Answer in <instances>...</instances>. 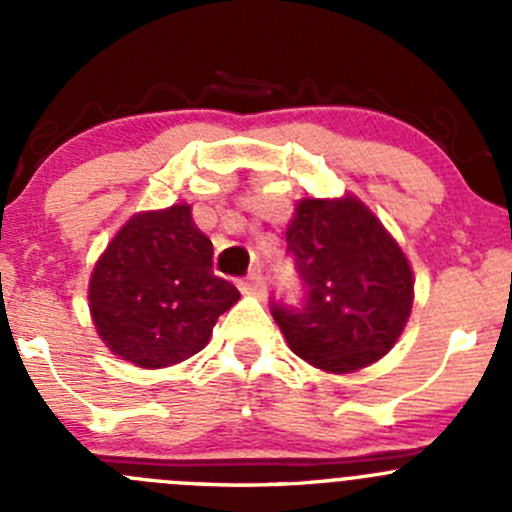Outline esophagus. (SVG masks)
Masks as SVG:
<instances>
[{
  "mask_svg": "<svg viewBox=\"0 0 512 512\" xmlns=\"http://www.w3.org/2000/svg\"><path fill=\"white\" fill-rule=\"evenodd\" d=\"M242 292L255 294V297H265L267 282H265V277H262L260 267H255V270H252L250 275H247L245 280H242Z\"/></svg>",
  "mask_w": 512,
  "mask_h": 512,
  "instance_id": "obj_1",
  "label": "esophagus"
}]
</instances>
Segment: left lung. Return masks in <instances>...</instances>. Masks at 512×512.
<instances>
[{"instance_id": "obj_1", "label": "left lung", "mask_w": 512, "mask_h": 512, "mask_svg": "<svg viewBox=\"0 0 512 512\" xmlns=\"http://www.w3.org/2000/svg\"><path fill=\"white\" fill-rule=\"evenodd\" d=\"M287 252L304 297L297 307L272 299L270 309L294 354L349 374L394 347L414 304V275L394 237L359 200H302Z\"/></svg>"}]
</instances>
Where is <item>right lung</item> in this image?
<instances>
[{
  "label": "right lung",
  "mask_w": 512,
  "mask_h": 512,
  "mask_svg": "<svg viewBox=\"0 0 512 512\" xmlns=\"http://www.w3.org/2000/svg\"><path fill=\"white\" fill-rule=\"evenodd\" d=\"M237 299V287L213 272V242L195 227L188 205L128 220L89 285L98 337L143 369L198 354Z\"/></svg>",
  "instance_id": "obj_1"
}]
</instances>
